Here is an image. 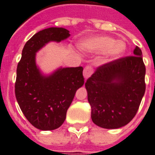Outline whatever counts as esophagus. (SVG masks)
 <instances>
[{
	"label": "esophagus",
	"mask_w": 155,
	"mask_h": 155,
	"mask_svg": "<svg viewBox=\"0 0 155 155\" xmlns=\"http://www.w3.org/2000/svg\"><path fill=\"white\" fill-rule=\"evenodd\" d=\"M93 73V68L91 67V66H87L86 68L84 69V77L85 80H87L88 78L92 75V74Z\"/></svg>",
	"instance_id": "1"
}]
</instances>
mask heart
<instances>
[{"label": "heart", "mask_w": 155, "mask_h": 155, "mask_svg": "<svg viewBox=\"0 0 155 155\" xmlns=\"http://www.w3.org/2000/svg\"><path fill=\"white\" fill-rule=\"evenodd\" d=\"M79 47L87 53H103L107 60H114L125 51L126 45L121 40H115L109 36H92L82 39Z\"/></svg>", "instance_id": "heart-1"}]
</instances>
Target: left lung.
I'll list each match as a JSON object with an SVG mask.
<instances>
[{"mask_svg": "<svg viewBox=\"0 0 155 155\" xmlns=\"http://www.w3.org/2000/svg\"><path fill=\"white\" fill-rule=\"evenodd\" d=\"M142 56L136 47L134 55L101 66L86 81L94 124L104 129H118L134 117L146 91Z\"/></svg>", "mask_w": 155, "mask_h": 155, "instance_id": "left-lung-1", "label": "left lung"}]
</instances>
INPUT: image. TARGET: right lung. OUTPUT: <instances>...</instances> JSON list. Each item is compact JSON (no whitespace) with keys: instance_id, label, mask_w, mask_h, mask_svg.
I'll list each match as a JSON object with an SVG mask.
<instances>
[{"instance_id":"right-lung-1","label":"right lung","mask_w":155,"mask_h":155,"mask_svg":"<svg viewBox=\"0 0 155 155\" xmlns=\"http://www.w3.org/2000/svg\"><path fill=\"white\" fill-rule=\"evenodd\" d=\"M70 36L64 28L51 27L35 34L24 46L15 83L17 101L31 125L53 130L63 125L78 88L84 84L83 68H59L44 75L36 63V53L50 42Z\"/></svg>"}]
</instances>
